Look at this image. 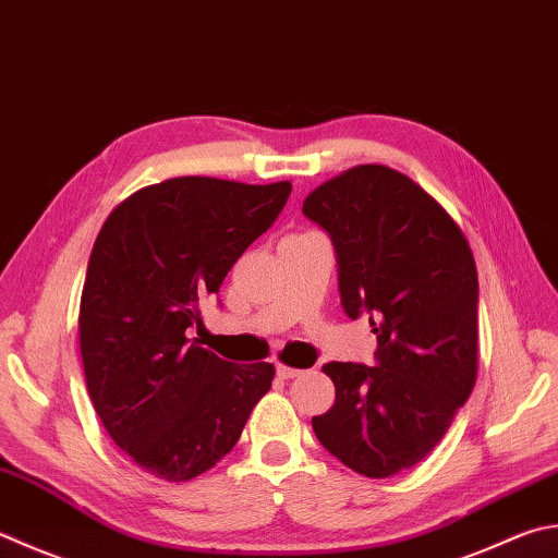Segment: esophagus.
I'll return each mask as SVG.
<instances>
[{
    "label": "esophagus",
    "mask_w": 558,
    "mask_h": 558,
    "mask_svg": "<svg viewBox=\"0 0 558 558\" xmlns=\"http://www.w3.org/2000/svg\"><path fill=\"white\" fill-rule=\"evenodd\" d=\"M301 374V369H293V366H283V364H277V376L279 378H296Z\"/></svg>",
    "instance_id": "34e87169"
}]
</instances>
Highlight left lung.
I'll use <instances>...</instances> for the list:
<instances>
[{"label":"left lung","mask_w":558,"mask_h":558,"mask_svg":"<svg viewBox=\"0 0 558 558\" xmlns=\"http://www.w3.org/2000/svg\"><path fill=\"white\" fill-rule=\"evenodd\" d=\"M303 216L332 240L344 313L366 315L376 335V364L323 366L335 403L313 433L356 474L393 476L437 447L474 391V255L445 208L384 165L320 184Z\"/></svg>","instance_id":"obj_1"}]
</instances>
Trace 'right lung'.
<instances>
[{"label": "right lung", "instance_id": "add662e5", "mask_svg": "<svg viewBox=\"0 0 558 558\" xmlns=\"http://www.w3.org/2000/svg\"><path fill=\"white\" fill-rule=\"evenodd\" d=\"M289 194V182L174 177L125 198L99 230L80 303L84 378L109 437L157 478L214 469L271 388L275 366L220 360L186 330L202 328V303Z\"/></svg>", "mask_w": 558, "mask_h": 558}]
</instances>
